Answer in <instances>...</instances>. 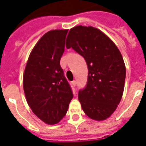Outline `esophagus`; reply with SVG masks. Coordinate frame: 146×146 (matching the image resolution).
<instances>
[{
    "instance_id": "34e87169",
    "label": "esophagus",
    "mask_w": 146,
    "mask_h": 146,
    "mask_svg": "<svg viewBox=\"0 0 146 146\" xmlns=\"http://www.w3.org/2000/svg\"><path fill=\"white\" fill-rule=\"evenodd\" d=\"M71 84H72V87H73V88H75L76 85V82L75 80L73 81V82H71Z\"/></svg>"
}]
</instances>
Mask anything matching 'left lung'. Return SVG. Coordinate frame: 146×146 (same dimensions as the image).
<instances>
[{
    "label": "left lung",
    "mask_w": 146,
    "mask_h": 146,
    "mask_svg": "<svg viewBox=\"0 0 146 146\" xmlns=\"http://www.w3.org/2000/svg\"><path fill=\"white\" fill-rule=\"evenodd\" d=\"M66 47L83 56L88 64L87 84L78 94L83 111L94 120L106 119L124 90L125 66L119 50L100 29L81 25L70 30Z\"/></svg>",
    "instance_id": "1"
}]
</instances>
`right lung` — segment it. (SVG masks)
<instances>
[{
	"mask_svg": "<svg viewBox=\"0 0 146 146\" xmlns=\"http://www.w3.org/2000/svg\"><path fill=\"white\" fill-rule=\"evenodd\" d=\"M67 32L56 29L43 35L32 50L24 70L27 102L33 112L49 125L62 120L73 97L60 65Z\"/></svg>",
	"mask_w": 146,
	"mask_h": 146,
	"instance_id": "right-lung-1",
	"label": "right lung"
}]
</instances>
